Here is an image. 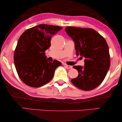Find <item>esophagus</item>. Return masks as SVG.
<instances>
[{"label":"esophagus","mask_w":122,"mask_h":122,"mask_svg":"<svg viewBox=\"0 0 122 122\" xmlns=\"http://www.w3.org/2000/svg\"><path fill=\"white\" fill-rule=\"evenodd\" d=\"M65 66L67 68V69H71V68H72V66H69V65H65Z\"/></svg>","instance_id":"34e87169"}]
</instances>
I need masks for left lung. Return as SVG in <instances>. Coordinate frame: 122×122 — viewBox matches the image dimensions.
I'll return each mask as SVG.
<instances>
[{
  "label": "left lung",
  "mask_w": 122,
  "mask_h": 122,
  "mask_svg": "<svg viewBox=\"0 0 122 122\" xmlns=\"http://www.w3.org/2000/svg\"><path fill=\"white\" fill-rule=\"evenodd\" d=\"M65 31L74 42L76 56L84 57V66H74L78 76L71 79L75 86L91 91L101 84L110 67L109 48L106 41L93 29L67 26Z\"/></svg>",
  "instance_id": "8db88e82"
}]
</instances>
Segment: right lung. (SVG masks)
Listing matches in <instances>:
<instances>
[{"instance_id":"1","label":"right lung","mask_w":122,"mask_h":122,"mask_svg":"<svg viewBox=\"0 0 122 122\" xmlns=\"http://www.w3.org/2000/svg\"><path fill=\"white\" fill-rule=\"evenodd\" d=\"M62 29L59 26L40 24L26 30L18 40L14 54L16 71L28 86L39 87L49 82L61 63L46 59L45 51L51 46L53 36Z\"/></svg>"}]
</instances>
